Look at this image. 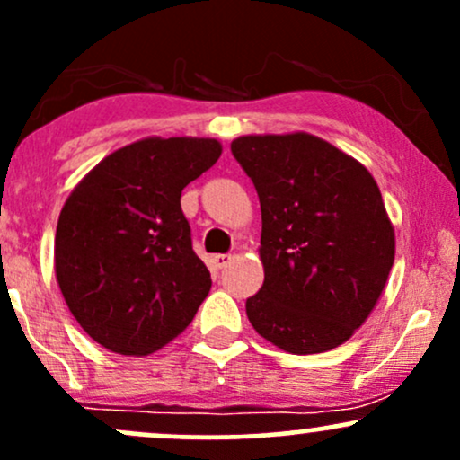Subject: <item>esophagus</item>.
<instances>
[{
    "mask_svg": "<svg viewBox=\"0 0 460 460\" xmlns=\"http://www.w3.org/2000/svg\"><path fill=\"white\" fill-rule=\"evenodd\" d=\"M231 260H234V257L226 255V252H223V255H214V263H216V268H220V270H223V268L229 266Z\"/></svg>",
    "mask_w": 460,
    "mask_h": 460,
    "instance_id": "1",
    "label": "esophagus"
}]
</instances>
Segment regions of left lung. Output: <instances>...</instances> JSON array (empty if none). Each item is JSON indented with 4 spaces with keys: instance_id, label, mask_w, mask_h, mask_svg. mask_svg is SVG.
<instances>
[{
    "instance_id": "left-lung-1",
    "label": "left lung",
    "mask_w": 460,
    "mask_h": 460,
    "mask_svg": "<svg viewBox=\"0 0 460 460\" xmlns=\"http://www.w3.org/2000/svg\"><path fill=\"white\" fill-rule=\"evenodd\" d=\"M231 153L261 205L266 277L246 300L252 329L292 355L344 344L394 266V226L376 181L309 134L242 136Z\"/></svg>"
}]
</instances>
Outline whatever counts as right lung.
<instances>
[{"instance_id": "add662e5", "label": "right lung", "mask_w": 460, "mask_h": 460, "mask_svg": "<svg viewBox=\"0 0 460 460\" xmlns=\"http://www.w3.org/2000/svg\"><path fill=\"white\" fill-rule=\"evenodd\" d=\"M223 153L212 138H146L105 157L66 199L56 277L97 344L149 355L192 322L212 288L192 251L181 190Z\"/></svg>"}]
</instances>
